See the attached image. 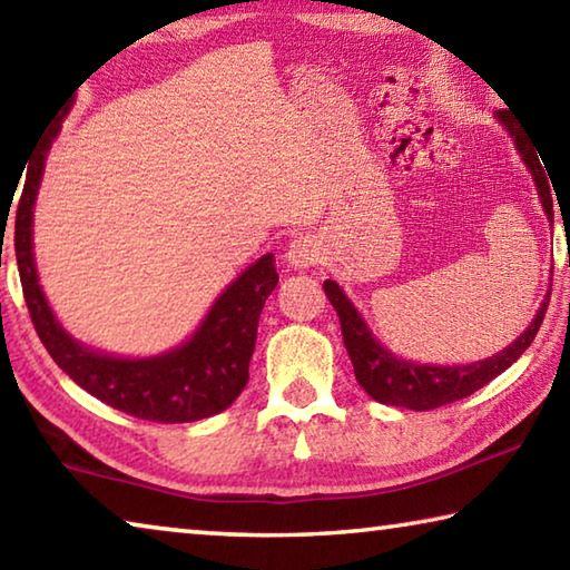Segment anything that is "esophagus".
<instances>
[{
  "label": "esophagus",
  "mask_w": 570,
  "mask_h": 570,
  "mask_svg": "<svg viewBox=\"0 0 570 570\" xmlns=\"http://www.w3.org/2000/svg\"><path fill=\"white\" fill-rule=\"evenodd\" d=\"M320 262V244L312 236H296L286 250V266L294 272H306Z\"/></svg>",
  "instance_id": "obj_1"
}]
</instances>
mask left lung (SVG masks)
Masks as SVG:
<instances>
[{"label":"left lung","instance_id":"8db88e82","mask_svg":"<svg viewBox=\"0 0 570 570\" xmlns=\"http://www.w3.org/2000/svg\"><path fill=\"white\" fill-rule=\"evenodd\" d=\"M505 115L508 110H500L498 118L503 120L510 135H515V128L508 122ZM515 148L520 156H523L528 170L533 173L538 198L540 204H543L548 220L553 224L551 183H548L546 170L540 166L538 153L530 146H525V140L520 138V135H515ZM324 292L342 322L344 346L346 352H350V360L354 364L356 382L362 384L364 392L370 394L372 400H377L382 404H392V407L414 410V412L435 410V407H442V404L470 397L472 392H478L480 387H485L490 380H495L500 372H505L508 366L528 350L530 342L535 340L540 324H543L548 302H551V294H548L528 330L520 334L513 344L505 346L503 352L490 356V360L472 362V364L435 366V364H417V362L400 360V356H394L392 352L384 350V346L372 336L370 326L364 324L354 304L346 298L342 286L332 282V278H326L324 282Z\"/></svg>","mask_w":570,"mask_h":570}]
</instances>
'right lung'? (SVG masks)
<instances>
[{"label":"right lung","instance_id":"1","mask_svg":"<svg viewBox=\"0 0 570 570\" xmlns=\"http://www.w3.org/2000/svg\"><path fill=\"white\" fill-rule=\"evenodd\" d=\"M60 132L55 122L27 163V180L14 220V254L32 324L55 364L92 397L148 422H196L224 412L248 382L258 316L278 284L274 254L250 264L210 306L204 324L186 344L148 360H120L92 352L55 320L37 278L32 254V208L45 158Z\"/></svg>","mask_w":570,"mask_h":570}]
</instances>
